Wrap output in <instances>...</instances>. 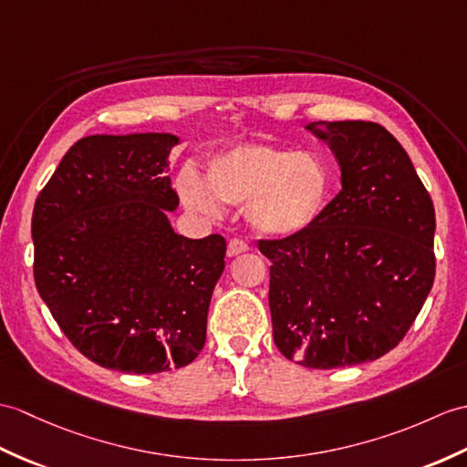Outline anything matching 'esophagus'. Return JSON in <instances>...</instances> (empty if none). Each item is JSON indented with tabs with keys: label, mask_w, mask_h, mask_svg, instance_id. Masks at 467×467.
<instances>
[{
	"label": "esophagus",
	"mask_w": 467,
	"mask_h": 467,
	"mask_svg": "<svg viewBox=\"0 0 467 467\" xmlns=\"http://www.w3.org/2000/svg\"><path fill=\"white\" fill-rule=\"evenodd\" d=\"M246 251H248V244L244 241H241V238H233V241L229 243V246H226V254H229V256L243 254Z\"/></svg>",
	"instance_id": "obj_1"
}]
</instances>
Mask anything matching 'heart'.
Listing matches in <instances>:
<instances>
[{
    "instance_id": "obj_1",
    "label": "heart",
    "mask_w": 467,
    "mask_h": 467,
    "mask_svg": "<svg viewBox=\"0 0 467 467\" xmlns=\"http://www.w3.org/2000/svg\"><path fill=\"white\" fill-rule=\"evenodd\" d=\"M182 202L221 216L223 204L241 207L260 238H290L320 221L332 197V172L320 155L273 145H241L207 162V184L194 172L179 179Z\"/></svg>"
}]
</instances>
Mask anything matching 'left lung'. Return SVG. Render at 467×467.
Segmentation results:
<instances>
[{
  "label": "left lung",
  "instance_id": "left-lung-1",
  "mask_svg": "<svg viewBox=\"0 0 467 467\" xmlns=\"http://www.w3.org/2000/svg\"><path fill=\"white\" fill-rule=\"evenodd\" d=\"M342 189L306 233L260 241L273 336L306 368L372 362L398 346L436 276V213L404 147L382 125L314 121Z\"/></svg>",
  "mask_w": 467,
  "mask_h": 467
}]
</instances>
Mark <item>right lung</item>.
<instances>
[{"instance_id":"right-lung-1","label":"right lung","mask_w":467,"mask_h":467,"mask_svg":"<svg viewBox=\"0 0 467 467\" xmlns=\"http://www.w3.org/2000/svg\"><path fill=\"white\" fill-rule=\"evenodd\" d=\"M179 143L172 133L83 137L36 201L39 296L75 348L109 370L182 368L207 340L226 243L172 229L169 155Z\"/></svg>"}]
</instances>
